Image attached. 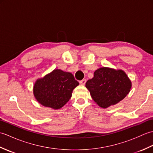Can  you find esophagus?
Returning a JSON list of instances; mask_svg holds the SVG:
<instances>
[{
	"label": "esophagus",
	"mask_w": 153,
	"mask_h": 153,
	"mask_svg": "<svg viewBox=\"0 0 153 153\" xmlns=\"http://www.w3.org/2000/svg\"><path fill=\"white\" fill-rule=\"evenodd\" d=\"M86 83V79H83L82 80L79 81V83L81 84V85H85Z\"/></svg>",
	"instance_id": "34e87169"
}]
</instances>
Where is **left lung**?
I'll list each match as a JSON object with an SVG mask.
<instances>
[{
    "mask_svg": "<svg viewBox=\"0 0 153 153\" xmlns=\"http://www.w3.org/2000/svg\"><path fill=\"white\" fill-rule=\"evenodd\" d=\"M85 86L94 101L106 108L124 99L131 83L123 71L103 67L94 72V77L87 81Z\"/></svg>",
    "mask_w": 153,
    "mask_h": 153,
    "instance_id": "obj_1",
    "label": "left lung"
}]
</instances>
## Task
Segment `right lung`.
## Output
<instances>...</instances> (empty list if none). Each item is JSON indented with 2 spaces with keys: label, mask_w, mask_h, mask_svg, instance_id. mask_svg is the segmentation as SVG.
Listing matches in <instances>:
<instances>
[{
  "label": "right lung",
  "mask_w": 153,
  "mask_h": 153,
  "mask_svg": "<svg viewBox=\"0 0 153 153\" xmlns=\"http://www.w3.org/2000/svg\"><path fill=\"white\" fill-rule=\"evenodd\" d=\"M79 85L72 74L61 70H54L35 83V99L42 105L59 109L71 97L73 89Z\"/></svg>",
  "instance_id": "1"
}]
</instances>
